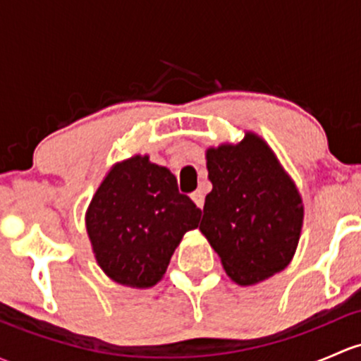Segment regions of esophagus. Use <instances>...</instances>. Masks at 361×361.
Returning <instances> with one entry per match:
<instances>
[{"instance_id":"esophagus-1","label":"esophagus","mask_w":361,"mask_h":361,"mask_svg":"<svg viewBox=\"0 0 361 361\" xmlns=\"http://www.w3.org/2000/svg\"><path fill=\"white\" fill-rule=\"evenodd\" d=\"M190 197H192L193 202H195V206L202 209V206H204V193H202V190H195Z\"/></svg>"}]
</instances>
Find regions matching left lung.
<instances>
[{
    "instance_id": "left-lung-1",
    "label": "left lung",
    "mask_w": 361,
    "mask_h": 361,
    "mask_svg": "<svg viewBox=\"0 0 361 361\" xmlns=\"http://www.w3.org/2000/svg\"><path fill=\"white\" fill-rule=\"evenodd\" d=\"M212 190L199 228L240 286H252L290 263L302 225L298 188L267 143L245 135L238 145L207 150Z\"/></svg>"
}]
</instances>
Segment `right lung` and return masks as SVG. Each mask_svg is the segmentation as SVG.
Listing matches in <instances>:
<instances>
[{
  "label": "right lung",
  "instance_id": "1",
  "mask_svg": "<svg viewBox=\"0 0 361 361\" xmlns=\"http://www.w3.org/2000/svg\"><path fill=\"white\" fill-rule=\"evenodd\" d=\"M200 211L169 169L136 157L114 166L91 200L86 228L102 270L117 283L152 287Z\"/></svg>",
  "mask_w": 361,
  "mask_h": 361
}]
</instances>
